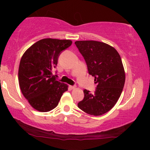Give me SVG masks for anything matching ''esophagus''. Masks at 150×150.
Returning a JSON list of instances; mask_svg holds the SVG:
<instances>
[{
  "mask_svg": "<svg viewBox=\"0 0 150 150\" xmlns=\"http://www.w3.org/2000/svg\"><path fill=\"white\" fill-rule=\"evenodd\" d=\"M69 87L71 89H75V87H75V85H73H73H70V86H69Z\"/></svg>",
  "mask_w": 150,
  "mask_h": 150,
  "instance_id": "esophagus-1",
  "label": "esophagus"
}]
</instances>
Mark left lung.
I'll list each match as a JSON object with an SVG mask.
<instances>
[{"instance_id": "8db88e82", "label": "left lung", "mask_w": 150, "mask_h": 150, "mask_svg": "<svg viewBox=\"0 0 150 150\" xmlns=\"http://www.w3.org/2000/svg\"><path fill=\"white\" fill-rule=\"evenodd\" d=\"M75 44L97 84L94 94L83 91L85 97L77 106L89 115L101 116L114 106L124 87L125 74L121 58L114 48L104 42L77 41Z\"/></svg>"}]
</instances>
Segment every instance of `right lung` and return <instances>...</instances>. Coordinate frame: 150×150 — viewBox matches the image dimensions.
<instances>
[{
  "label": "right lung",
  "instance_id": "add662e5",
  "mask_svg": "<svg viewBox=\"0 0 150 150\" xmlns=\"http://www.w3.org/2000/svg\"><path fill=\"white\" fill-rule=\"evenodd\" d=\"M72 43L69 39H43L31 46L22 56L19 84L22 94L34 109L41 112L53 109L68 90L67 84L56 80L52 70L61 53Z\"/></svg>",
  "mask_w": 150,
  "mask_h": 150
}]
</instances>
